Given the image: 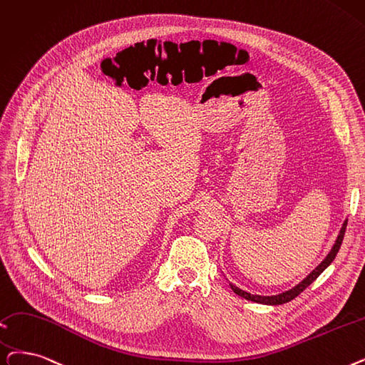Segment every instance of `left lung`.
Masks as SVG:
<instances>
[{
  "label": "left lung",
  "mask_w": 365,
  "mask_h": 365,
  "mask_svg": "<svg viewBox=\"0 0 365 365\" xmlns=\"http://www.w3.org/2000/svg\"><path fill=\"white\" fill-rule=\"evenodd\" d=\"M346 225H347V220H344V224H343V227H341V230H340V234H339L337 240H336V245L332 246V249H331V252L327 255V258H325L318 267H316L314 270H313L303 282L298 283L295 288H292V289H289V291H287V292H282V294H279V295H272V297L253 295V294H249V292H246V291H242L240 288H237V287H234L232 283H230L231 289H232L237 295H240V297H243V298H246V299H249V301H253V303L270 304V306H277V304L288 303V301H291V299H294L295 297H298L301 292H303V291L309 287V284H312L316 279H318L319 274L325 270V268H327L332 261H334V258H336V255H337V252L340 250V246H341V243H343V237H344V232H346Z\"/></svg>",
  "instance_id": "1"
}]
</instances>
